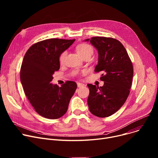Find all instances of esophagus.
<instances>
[{"label": "esophagus", "mask_w": 158, "mask_h": 158, "mask_svg": "<svg viewBox=\"0 0 158 158\" xmlns=\"http://www.w3.org/2000/svg\"><path fill=\"white\" fill-rule=\"evenodd\" d=\"M77 86H78L79 88H80V87H82V86H85V85H84V84L81 83V82H77Z\"/></svg>", "instance_id": "1"}]
</instances>
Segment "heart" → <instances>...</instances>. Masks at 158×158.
Returning a JSON list of instances; mask_svg holds the SVG:
<instances>
[{"mask_svg":"<svg viewBox=\"0 0 158 158\" xmlns=\"http://www.w3.org/2000/svg\"><path fill=\"white\" fill-rule=\"evenodd\" d=\"M76 51L77 53L82 57H83L86 56H92V55L94 53V48L93 47L91 46L90 45L88 44H81L78 45L76 47ZM66 54H67V52L66 51L63 52L59 57V61L60 64H63L64 61H65V58L66 56Z\"/></svg>","mask_w":158,"mask_h":158,"instance_id":"heart-1","label":"heart"}]
</instances>
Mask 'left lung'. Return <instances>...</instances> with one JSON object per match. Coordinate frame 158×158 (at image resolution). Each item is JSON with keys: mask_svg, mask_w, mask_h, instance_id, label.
Masks as SVG:
<instances>
[{"mask_svg": "<svg viewBox=\"0 0 158 158\" xmlns=\"http://www.w3.org/2000/svg\"><path fill=\"white\" fill-rule=\"evenodd\" d=\"M89 41L98 53L95 72H102L100 79L104 84L100 87L88 85V104L90 112L96 117H107L126 101L133 77V66L125 47L118 40L96 36Z\"/></svg>", "mask_w": 158, "mask_h": 158, "instance_id": "1", "label": "left lung"}]
</instances>
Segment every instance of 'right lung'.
Listing matches in <instances>:
<instances>
[{
    "label": "right lung",
    "mask_w": 158,
    "mask_h": 158,
    "mask_svg": "<svg viewBox=\"0 0 158 158\" xmlns=\"http://www.w3.org/2000/svg\"><path fill=\"white\" fill-rule=\"evenodd\" d=\"M74 41L75 39L45 40L33 44L24 56L20 69L24 93L35 110L46 118L63 116L77 88L76 82L71 81L61 87L51 83L52 75L60 67V54Z\"/></svg>",
    "instance_id": "1"
}]
</instances>
